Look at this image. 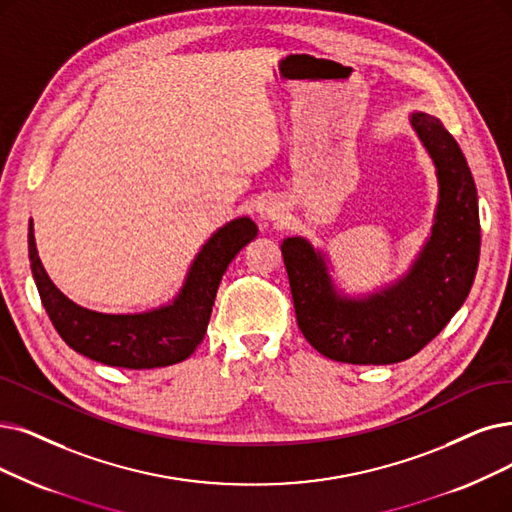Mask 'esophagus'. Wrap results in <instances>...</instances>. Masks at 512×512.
<instances>
[{"label":"esophagus","mask_w":512,"mask_h":512,"mask_svg":"<svg viewBox=\"0 0 512 512\" xmlns=\"http://www.w3.org/2000/svg\"><path fill=\"white\" fill-rule=\"evenodd\" d=\"M269 218H273V220H277V218H279V210H275V208H271V210H269Z\"/></svg>","instance_id":"1"}]
</instances>
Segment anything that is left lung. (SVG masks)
Returning <instances> with one entry per match:
<instances>
[{"instance_id": "8db88e82", "label": "left lung", "mask_w": 512, "mask_h": 512, "mask_svg": "<svg viewBox=\"0 0 512 512\" xmlns=\"http://www.w3.org/2000/svg\"><path fill=\"white\" fill-rule=\"evenodd\" d=\"M412 126L437 166L439 206L433 235L410 273L380 294L342 298L309 241L288 237L281 243L298 327L327 359L355 365L410 359L443 330L473 288L481 248L473 174L437 117L414 113Z\"/></svg>"}]
</instances>
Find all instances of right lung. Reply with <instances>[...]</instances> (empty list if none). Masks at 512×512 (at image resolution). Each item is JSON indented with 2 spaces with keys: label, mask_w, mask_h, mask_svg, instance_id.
Masks as SVG:
<instances>
[{
  "label": "right lung",
  "mask_w": 512,
  "mask_h": 512,
  "mask_svg": "<svg viewBox=\"0 0 512 512\" xmlns=\"http://www.w3.org/2000/svg\"><path fill=\"white\" fill-rule=\"evenodd\" d=\"M258 233L250 218L224 224L197 254L178 298L151 313L105 315L81 309L50 281L37 256L33 224H29V260L44 309L73 351L98 363L153 370L185 361L206 336L220 279L231 260Z\"/></svg>",
  "instance_id": "add662e5"
}]
</instances>
